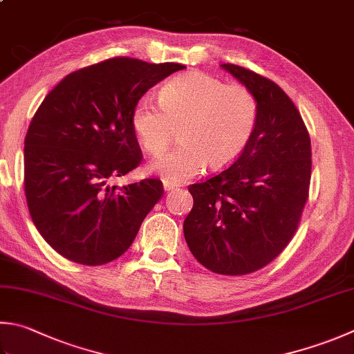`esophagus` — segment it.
<instances>
[{
	"label": "esophagus",
	"instance_id": "1",
	"mask_svg": "<svg viewBox=\"0 0 354 354\" xmlns=\"http://www.w3.org/2000/svg\"><path fill=\"white\" fill-rule=\"evenodd\" d=\"M163 188H165V191H174V189H177V185L169 183V182H163Z\"/></svg>",
	"mask_w": 354,
	"mask_h": 354
}]
</instances>
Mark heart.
Masks as SVG:
<instances>
[{
  "mask_svg": "<svg viewBox=\"0 0 354 354\" xmlns=\"http://www.w3.org/2000/svg\"><path fill=\"white\" fill-rule=\"evenodd\" d=\"M158 102L140 98L131 111V128L145 151L157 156L182 124V145L149 163V171L169 183L186 182L208 162L212 168L231 165L259 123V102L248 88L226 84L203 72L171 80L160 89Z\"/></svg>",
  "mask_w": 354,
  "mask_h": 354,
  "instance_id": "b5f03b06",
  "label": "heart"
}]
</instances>
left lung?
<instances>
[{
	"label": "left lung",
	"mask_w": 354,
	"mask_h": 354,
	"mask_svg": "<svg viewBox=\"0 0 354 354\" xmlns=\"http://www.w3.org/2000/svg\"><path fill=\"white\" fill-rule=\"evenodd\" d=\"M259 102L254 136L228 168L189 185L194 198L183 222L186 243L205 268L243 276L286 248L308 200L311 142L295 103L266 77L222 64Z\"/></svg>",
	"instance_id": "8db88e82"
}]
</instances>
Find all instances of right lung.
Returning <instances> with one entry per match:
<instances>
[{"instance_id": "1", "label": "right lung", "mask_w": 354, "mask_h": 354, "mask_svg": "<svg viewBox=\"0 0 354 354\" xmlns=\"http://www.w3.org/2000/svg\"><path fill=\"white\" fill-rule=\"evenodd\" d=\"M183 64L117 57L64 77L24 138V192L32 222L58 254L104 265L134 242L163 197L158 178L128 186L112 180L142 163L131 111L148 89Z\"/></svg>"}]
</instances>
